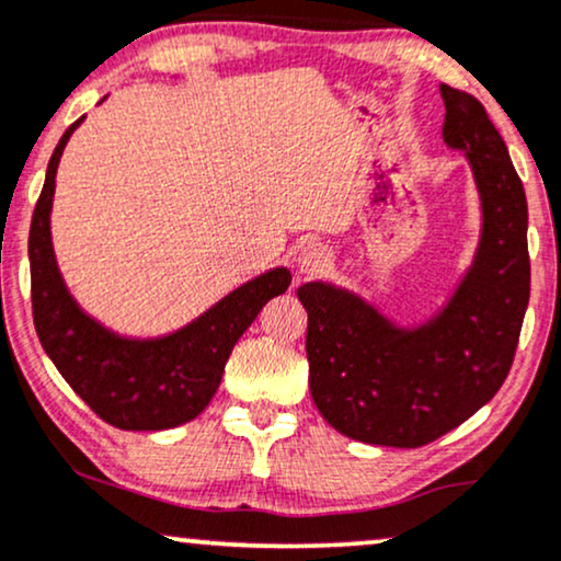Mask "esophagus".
I'll use <instances>...</instances> for the list:
<instances>
[{
	"mask_svg": "<svg viewBox=\"0 0 561 561\" xmlns=\"http://www.w3.org/2000/svg\"><path fill=\"white\" fill-rule=\"evenodd\" d=\"M332 266V255H329L327 248L321 242H308L306 248H300L298 255V272L302 276H319Z\"/></svg>",
	"mask_w": 561,
	"mask_h": 561,
	"instance_id": "34e87169",
	"label": "esophagus"
}]
</instances>
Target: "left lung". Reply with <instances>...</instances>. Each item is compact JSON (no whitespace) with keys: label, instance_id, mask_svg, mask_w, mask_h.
Returning <instances> with one entry per match:
<instances>
[{"label":"left lung","instance_id":"obj_1","mask_svg":"<svg viewBox=\"0 0 561 561\" xmlns=\"http://www.w3.org/2000/svg\"><path fill=\"white\" fill-rule=\"evenodd\" d=\"M444 140L468 153L483 229L462 285L417 329L347 289L308 282L310 394L355 442L415 449L468 421L507 379L530 300L528 201L502 135L470 93L442 83Z\"/></svg>","mask_w":561,"mask_h":561}]
</instances>
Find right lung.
Here are the masks:
<instances>
[{"instance_id":"add662e5","label":"right lung","mask_w":561,"mask_h":561,"mask_svg":"<svg viewBox=\"0 0 561 561\" xmlns=\"http://www.w3.org/2000/svg\"><path fill=\"white\" fill-rule=\"evenodd\" d=\"M80 123L83 117L67 127L54 148L33 208L28 259L36 334L62 379L101 421L123 431L182 426L204 413L219 389L232 347L261 308L285 293L293 276L287 268L255 276L201 319L161 340H125L88 319L59 276L49 232L57 164Z\"/></svg>"}]
</instances>
